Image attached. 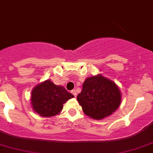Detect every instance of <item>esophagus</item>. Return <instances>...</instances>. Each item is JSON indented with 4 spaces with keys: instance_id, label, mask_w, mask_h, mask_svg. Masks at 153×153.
<instances>
[{
    "instance_id": "esophagus-1",
    "label": "esophagus",
    "mask_w": 153,
    "mask_h": 153,
    "mask_svg": "<svg viewBox=\"0 0 153 153\" xmlns=\"http://www.w3.org/2000/svg\"><path fill=\"white\" fill-rule=\"evenodd\" d=\"M71 93L76 97V90H72V91H71Z\"/></svg>"
}]
</instances>
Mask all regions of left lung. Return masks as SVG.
<instances>
[{
	"mask_svg": "<svg viewBox=\"0 0 153 153\" xmlns=\"http://www.w3.org/2000/svg\"><path fill=\"white\" fill-rule=\"evenodd\" d=\"M76 98L86 116L101 120L119 108L122 93L113 81L97 74L85 79L82 91Z\"/></svg>",
	"mask_w": 153,
	"mask_h": 153,
	"instance_id": "left-lung-1",
	"label": "left lung"
}]
</instances>
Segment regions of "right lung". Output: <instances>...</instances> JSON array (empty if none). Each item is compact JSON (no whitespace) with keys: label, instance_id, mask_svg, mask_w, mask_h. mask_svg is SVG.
<instances>
[{"label":"right lung","instance_id":"1","mask_svg":"<svg viewBox=\"0 0 153 153\" xmlns=\"http://www.w3.org/2000/svg\"><path fill=\"white\" fill-rule=\"evenodd\" d=\"M74 96L62 85H56L46 79L36 85L30 94V104L33 110L43 117L59 115L63 104Z\"/></svg>","mask_w":153,"mask_h":153}]
</instances>
